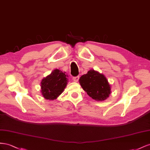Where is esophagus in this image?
Instances as JSON below:
<instances>
[{
	"label": "esophagus",
	"mask_w": 150,
	"mask_h": 150,
	"mask_svg": "<svg viewBox=\"0 0 150 150\" xmlns=\"http://www.w3.org/2000/svg\"><path fill=\"white\" fill-rule=\"evenodd\" d=\"M79 76H75V77H73V81L75 82H77L79 80Z\"/></svg>",
	"instance_id": "esophagus-1"
}]
</instances>
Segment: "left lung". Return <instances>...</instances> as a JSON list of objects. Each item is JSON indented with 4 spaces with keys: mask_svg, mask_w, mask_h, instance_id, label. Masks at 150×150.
<instances>
[{
    "mask_svg": "<svg viewBox=\"0 0 150 150\" xmlns=\"http://www.w3.org/2000/svg\"><path fill=\"white\" fill-rule=\"evenodd\" d=\"M79 83L83 91L97 101L105 100L111 93L110 85L105 76L92 69L81 76Z\"/></svg>",
    "mask_w": 150,
    "mask_h": 150,
    "instance_id": "8db88e82",
    "label": "left lung"
}]
</instances>
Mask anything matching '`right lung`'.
Wrapping results in <instances>:
<instances>
[{
	"label": "right lung",
	"mask_w": 150,
	"mask_h": 150,
	"mask_svg": "<svg viewBox=\"0 0 150 150\" xmlns=\"http://www.w3.org/2000/svg\"><path fill=\"white\" fill-rule=\"evenodd\" d=\"M68 76L65 71L58 69L53 70L51 74L42 79L41 93L45 99L53 100L62 94L67 87Z\"/></svg>",
	"instance_id": "1"
}]
</instances>
